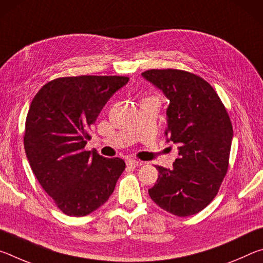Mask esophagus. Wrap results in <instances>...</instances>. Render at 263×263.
I'll return each instance as SVG.
<instances>
[{"mask_svg": "<svg viewBox=\"0 0 263 263\" xmlns=\"http://www.w3.org/2000/svg\"><path fill=\"white\" fill-rule=\"evenodd\" d=\"M140 164L139 161H137L135 159H127L126 160V166L127 168H136Z\"/></svg>", "mask_w": 263, "mask_h": 263, "instance_id": "1", "label": "esophagus"}]
</instances>
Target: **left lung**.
<instances>
[{"mask_svg":"<svg viewBox=\"0 0 263 263\" xmlns=\"http://www.w3.org/2000/svg\"><path fill=\"white\" fill-rule=\"evenodd\" d=\"M141 75L169 100L166 136L180 146L172 169L157 166L148 194L172 215H195L212 202L228 173L233 138L228 110L211 84L194 73L168 68Z\"/></svg>","mask_w":263,"mask_h":263,"instance_id":"8db88e82","label":"left lung"}]
</instances>
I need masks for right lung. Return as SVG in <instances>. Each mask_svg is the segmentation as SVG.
<instances>
[{
	"label": "right lung",
	"instance_id": "add662e5",
	"mask_svg": "<svg viewBox=\"0 0 263 263\" xmlns=\"http://www.w3.org/2000/svg\"><path fill=\"white\" fill-rule=\"evenodd\" d=\"M127 77L58 78L31 102L24 148L43 189L67 216L89 215L108 201L125 162L86 151L91 125Z\"/></svg>",
	"mask_w": 263,
	"mask_h": 263
}]
</instances>
